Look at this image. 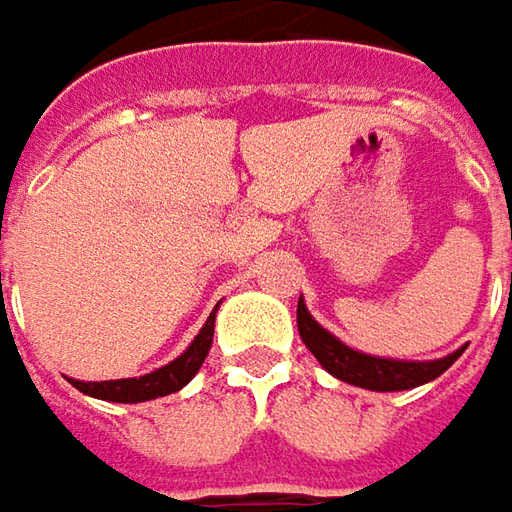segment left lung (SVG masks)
<instances>
[{"label":"left lung","mask_w":512,"mask_h":512,"mask_svg":"<svg viewBox=\"0 0 512 512\" xmlns=\"http://www.w3.org/2000/svg\"><path fill=\"white\" fill-rule=\"evenodd\" d=\"M296 325H299V336L307 344V350L319 359V364L330 376L364 387V390H379V393L410 390V387L433 382L464 353V347H459L456 353H450L444 359H433V362H402V359L367 356L362 350H353L339 342L333 333H327L325 327L307 313L305 299H299V307H296Z\"/></svg>","instance_id":"8db88e82"}]
</instances>
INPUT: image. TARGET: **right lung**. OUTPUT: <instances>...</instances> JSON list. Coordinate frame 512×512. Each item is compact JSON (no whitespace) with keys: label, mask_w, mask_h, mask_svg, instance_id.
Returning <instances> with one entry per match:
<instances>
[{"label":"right lung","mask_w":512,"mask_h":512,"mask_svg":"<svg viewBox=\"0 0 512 512\" xmlns=\"http://www.w3.org/2000/svg\"><path fill=\"white\" fill-rule=\"evenodd\" d=\"M213 322H216V310L207 316L205 327L199 330V336L190 342L185 353L179 359H173L165 367L145 373L139 379H110V382H79V379H70V384L76 390H82L85 396L93 399H105V402H122V404H136V402H150V399H159V396H168L182 390L207 359V350L213 344Z\"/></svg>","instance_id":"1"}]
</instances>
